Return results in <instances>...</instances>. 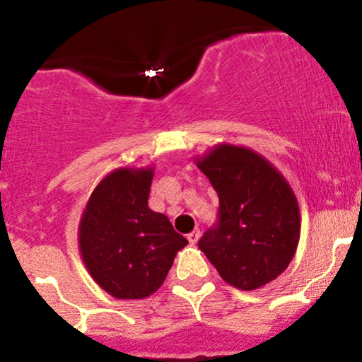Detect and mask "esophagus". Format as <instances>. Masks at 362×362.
<instances>
[{
  "label": "esophagus",
  "instance_id": "1",
  "mask_svg": "<svg viewBox=\"0 0 362 362\" xmlns=\"http://www.w3.org/2000/svg\"><path fill=\"white\" fill-rule=\"evenodd\" d=\"M199 238H201V231H199V230L190 231V233L187 235V240H189V243H192V245L197 243Z\"/></svg>",
  "mask_w": 362,
  "mask_h": 362
}]
</instances>
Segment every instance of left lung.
<instances>
[{"label":"left lung","mask_w":362,"mask_h":362,"mask_svg":"<svg viewBox=\"0 0 362 362\" xmlns=\"http://www.w3.org/2000/svg\"><path fill=\"white\" fill-rule=\"evenodd\" d=\"M195 165L218 192V223L199 248L230 286L253 291L288 269L300 242L298 199L282 173L250 148L218 144Z\"/></svg>","instance_id":"left-lung-1"}]
</instances>
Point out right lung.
<instances>
[{
	"instance_id": "add662e5",
	"label": "right lung",
	"mask_w": 362,
	"mask_h": 362,
	"mask_svg": "<svg viewBox=\"0 0 362 362\" xmlns=\"http://www.w3.org/2000/svg\"><path fill=\"white\" fill-rule=\"evenodd\" d=\"M153 175V167L110 172L91 192L78 226L83 264L117 300L156 293L178 250L189 243L167 216L148 207Z\"/></svg>"
}]
</instances>
